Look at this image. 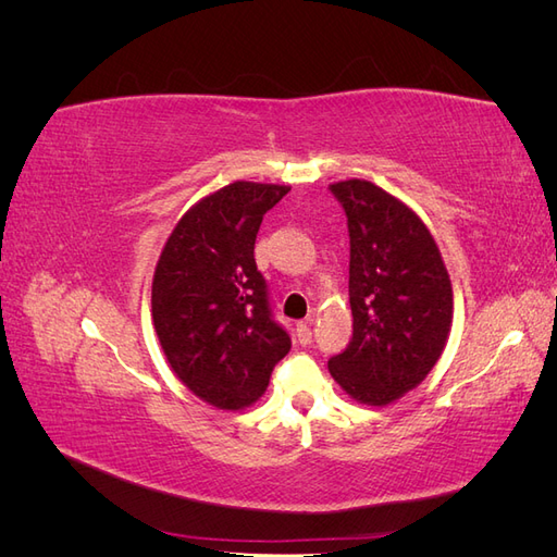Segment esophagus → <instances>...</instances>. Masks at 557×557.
Here are the masks:
<instances>
[{
    "instance_id": "obj_1",
    "label": "esophagus",
    "mask_w": 557,
    "mask_h": 557,
    "mask_svg": "<svg viewBox=\"0 0 557 557\" xmlns=\"http://www.w3.org/2000/svg\"><path fill=\"white\" fill-rule=\"evenodd\" d=\"M311 320H305V323L297 325V339L299 344H309L311 342Z\"/></svg>"
}]
</instances>
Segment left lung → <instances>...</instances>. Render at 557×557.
I'll return each instance as SVG.
<instances>
[{"label": "left lung", "mask_w": 557, "mask_h": 557, "mask_svg": "<svg viewBox=\"0 0 557 557\" xmlns=\"http://www.w3.org/2000/svg\"><path fill=\"white\" fill-rule=\"evenodd\" d=\"M330 190L348 218L352 342L327 367L348 397L387 407L442 358L453 325L450 276L423 218L401 199L364 178Z\"/></svg>", "instance_id": "obj_1"}]
</instances>
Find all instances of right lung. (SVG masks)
Here are the masks:
<instances>
[{
  "mask_svg": "<svg viewBox=\"0 0 557 557\" xmlns=\"http://www.w3.org/2000/svg\"><path fill=\"white\" fill-rule=\"evenodd\" d=\"M290 185L234 181L181 215L153 274V327L176 379L221 411L256 404L290 336L272 320L252 248Z\"/></svg>",
  "mask_w": 557,
  "mask_h": 557,
  "instance_id": "obj_1",
  "label": "right lung"
}]
</instances>
